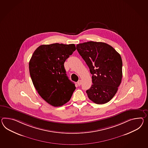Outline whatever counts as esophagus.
I'll use <instances>...</instances> for the list:
<instances>
[{"mask_svg":"<svg viewBox=\"0 0 148 148\" xmlns=\"http://www.w3.org/2000/svg\"><path fill=\"white\" fill-rule=\"evenodd\" d=\"M81 83H82V81L81 80H79L78 81H77V84H78V86H81Z\"/></svg>","mask_w":148,"mask_h":148,"instance_id":"1","label":"esophagus"}]
</instances>
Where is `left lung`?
Masks as SVG:
<instances>
[{"mask_svg": "<svg viewBox=\"0 0 148 148\" xmlns=\"http://www.w3.org/2000/svg\"><path fill=\"white\" fill-rule=\"evenodd\" d=\"M76 49L90 69L92 84L86 91L88 98L97 104L108 102L121 82L123 61L111 45L90 41L77 44Z\"/></svg>", "mask_w": 148, "mask_h": 148, "instance_id": "obj_1", "label": "left lung"}]
</instances>
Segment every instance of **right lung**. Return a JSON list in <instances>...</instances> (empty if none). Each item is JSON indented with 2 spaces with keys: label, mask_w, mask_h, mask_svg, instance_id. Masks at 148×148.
<instances>
[{
  "label": "right lung",
  "mask_w": 148,
  "mask_h": 148,
  "mask_svg": "<svg viewBox=\"0 0 148 148\" xmlns=\"http://www.w3.org/2000/svg\"><path fill=\"white\" fill-rule=\"evenodd\" d=\"M75 50L74 44L42 45L29 61V72L34 87L40 97L54 107L67 103L75 90L64 68L66 60Z\"/></svg>",
  "instance_id": "right-lung-1"
}]
</instances>
